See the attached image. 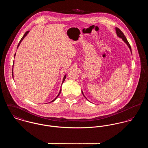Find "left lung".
<instances>
[{
	"mask_svg": "<svg viewBox=\"0 0 148 148\" xmlns=\"http://www.w3.org/2000/svg\"><path fill=\"white\" fill-rule=\"evenodd\" d=\"M115 30H116V34H117V36L119 37V38H121L122 39V40H123L127 45V46H128V47H129V49H130V51H131V53H132V50H131V46H130V43H129V42H128V40H127V38H126V37H125V36H124V34H123V33L121 32V30L119 29V28H118V27H116L115 28ZM82 93L83 94V95H84V97L88 100V99L85 97V96L84 95V94L83 93V92H82ZM88 101H89V100H88Z\"/></svg>",
	"mask_w": 148,
	"mask_h": 148,
	"instance_id": "left-lung-1",
	"label": "left lung"
}]
</instances>
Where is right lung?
Wrapping results in <instances>:
<instances>
[{"label":"right lung","instance_id":"add662e5","mask_svg":"<svg viewBox=\"0 0 148 148\" xmlns=\"http://www.w3.org/2000/svg\"><path fill=\"white\" fill-rule=\"evenodd\" d=\"M29 31H27V32H26V33H25V34H24V36H23V37H22V38H21V40H20V42H19V43H18V46H17V48H18V46H19V45H20V43H21V41H22V40H23V39H24V38H25V36H27V33H29ZM15 55H16V54H14V56H15ZM13 66H14V65H13ZM12 69H13V68H12ZM12 77H14V74H13V69H12ZM66 75H65V76H64V78H63V81H62V84H63V82H64V80H65V79H66ZM61 91H62V89H61V88H60V92H59V94H58V95H57V96H56V98H55V99H54V100H53V101H51V102H54V101H55V100H56V98H58V96H59V94H60V92H61Z\"/></svg>","mask_w":148,"mask_h":148}]
</instances>
